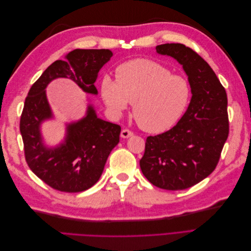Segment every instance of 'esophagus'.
<instances>
[{"instance_id": "34e87169", "label": "esophagus", "mask_w": 251, "mask_h": 251, "mask_svg": "<svg viewBox=\"0 0 251 251\" xmlns=\"http://www.w3.org/2000/svg\"><path fill=\"white\" fill-rule=\"evenodd\" d=\"M133 135H134V133L132 131H130V130H127V128H124V130L121 131V134H120V136L123 138H128V137H131V136H133Z\"/></svg>"}]
</instances>
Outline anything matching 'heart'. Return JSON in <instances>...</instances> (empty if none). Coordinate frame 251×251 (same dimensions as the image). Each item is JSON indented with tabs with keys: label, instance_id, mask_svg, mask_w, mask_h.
Returning <instances> with one entry per match:
<instances>
[{
	"label": "heart",
	"instance_id": "b5f03b06",
	"mask_svg": "<svg viewBox=\"0 0 251 251\" xmlns=\"http://www.w3.org/2000/svg\"><path fill=\"white\" fill-rule=\"evenodd\" d=\"M100 91L105 105L115 114L133 102L135 119L150 133L163 132L176 124L191 98V86L185 77L142 58L120 65L116 80L105 76Z\"/></svg>",
	"mask_w": 251,
	"mask_h": 251
}]
</instances>
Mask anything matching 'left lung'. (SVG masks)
<instances>
[{
	"label": "left lung",
	"mask_w": 251,
	"mask_h": 251,
	"mask_svg": "<svg viewBox=\"0 0 251 251\" xmlns=\"http://www.w3.org/2000/svg\"><path fill=\"white\" fill-rule=\"evenodd\" d=\"M156 50L182 65L193 96L176 126L147 138L139 163L153 185L181 191L216 169L229 133L227 94L210 66L193 49L183 44H163Z\"/></svg>",
	"instance_id": "left-lung-1"
}]
</instances>
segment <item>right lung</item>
<instances>
[{"label":"right lung","instance_id":"obj_1","mask_svg":"<svg viewBox=\"0 0 251 251\" xmlns=\"http://www.w3.org/2000/svg\"><path fill=\"white\" fill-rule=\"evenodd\" d=\"M112 55L109 49H75L66 55L67 60L51 64L29 90L20 120L26 162L37 177L56 191L79 193L92 187L119 142L121 127L98 118L89 105L86 117L67 126L64 143L46 148L40 126L52 117V112L45 89L51 80L66 77L85 92L97 94V74Z\"/></svg>","mask_w":251,"mask_h":251}]
</instances>
